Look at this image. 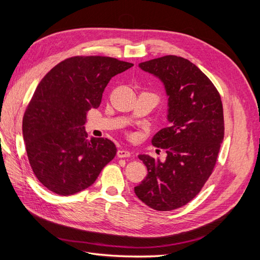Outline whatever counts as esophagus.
<instances>
[{"label": "esophagus", "mask_w": 260, "mask_h": 260, "mask_svg": "<svg viewBox=\"0 0 260 260\" xmlns=\"http://www.w3.org/2000/svg\"><path fill=\"white\" fill-rule=\"evenodd\" d=\"M117 156L119 157V158H125V157H130L131 153L129 151H124V149H119V151L117 152Z\"/></svg>", "instance_id": "34e87169"}]
</instances>
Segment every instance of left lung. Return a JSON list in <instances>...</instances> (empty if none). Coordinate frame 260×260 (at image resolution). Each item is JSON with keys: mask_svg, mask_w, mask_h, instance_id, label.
Wrapping results in <instances>:
<instances>
[{"mask_svg": "<svg viewBox=\"0 0 260 260\" xmlns=\"http://www.w3.org/2000/svg\"><path fill=\"white\" fill-rule=\"evenodd\" d=\"M139 66L164 82L171 123L152 140L166 149V160L139 156L147 176L135 193L155 210H174L191 202L215 169L224 137L222 102L209 78L183 57L166 55Z\"/></svg>", "mask_w": 260, "mask_h": 260, "instance_id": "1", "label": "left lung"}]
</instances>
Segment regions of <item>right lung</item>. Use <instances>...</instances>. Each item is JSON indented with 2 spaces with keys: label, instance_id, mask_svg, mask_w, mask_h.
<instances>
[{
  "label": "right lung",
  "instance_id": "1",
  "mask_svg": "<svg viewBox=\"0 0 260 260\" xmlns=\"http://www.w3.org/2000/svg\"><path fill=\"white\" fill-rule=\"evenodd\" d=\"M132 66L114 57L73 56L38 84L23 114L22 135L31 169L51 192L67 196L84 190L114 159V142L88 140L83 124L109 80Z\"/></svg>",
  "mask_w": 260,
  "mask_h": 260
}]
</instances>
